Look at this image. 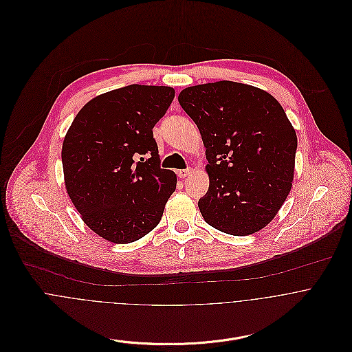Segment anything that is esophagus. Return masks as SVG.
I'll use <instances>...</instances> for the list:
<instances>
[{"label": "esophagus", "instance_id": "esophagus-1", "mask_svg": "<svg viewBox=\"0 0 352 352\" xmlns=\"http://www.w3.org/2000/svg\"><path fill=\"white\" fill-rule=\"evenodd\" d=\"M191 175V169H180V170H177V176L180 177V179H186V177H188Z\"/></svg>", "mask_w": 352, "mask_h": 352}]
</instances>
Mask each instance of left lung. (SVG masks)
<instances>
[{"mask_svg":"<svg viewBox=\"0 0 352 352\" xmlns=\"http://www.w3.org/2000/svg\"><path fill=\"white\" fill-rule=\"evenodd\" d=\"M179 102L201 131L208 191L204 221L232 236L265 228L290 194L297 134L268 92L233 81L188 87Z\"/></svg>","mask_w":352,"mask_h":352,"instance_id":"obj_1","label":"left lung"}]
</instances>
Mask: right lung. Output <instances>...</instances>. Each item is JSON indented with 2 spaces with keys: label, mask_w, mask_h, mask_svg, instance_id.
Segmentation results:
<instances>
[{
  "label": "right lung",
  "mask_w": 352,
  "mask_h": 352,
  "mask_svg": "<svg viewBox=\"0 0 352 352\" xmlns=\"http://www.w3.org/2000/svg\"><path fill=\"white\" fill-rule=\"evenodd\" d=\"M173 98L170 87L133 84L109 91L88 101L65 135L67 195L87 226L107 241L129 244L146 236L176 190L177 177L160 168L153 138Z\"/></svg>",
  "instance_id": "add662e5"
}]
</instances>
